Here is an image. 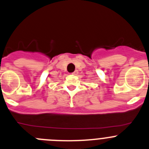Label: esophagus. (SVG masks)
I'll use <instances>...</instances> for the list:
<instances>
[{"label":"esophagus","mask_w":149,"mask_h":149,"mask_svg":"<svg viewBox=\"0 0 149 149\" xmlns=\"http://www.w3.org/2000/svg\"><path fill=\"white\" fill-rule=\"evenodd\" d=\"M72 74H73V75H77L78 74V70H75L73 73H72Z\"/></svg>","instance_id":"obj_1"}]
</instances>
